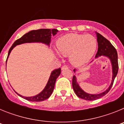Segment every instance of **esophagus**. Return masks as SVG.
<instances>
[{"instance_id":"1","label":"esophagus","mask_w":124,"mask_h":124,"mask_svg":"<svg viewBox=\"0 0 124 124\" xmlns=\"http://www.w3.org/2000/svg\"><path fill=\"white\" fill-rule=\"evenodd\" d=\"M62 70H67L68 69V67L67 66H63V67H62Z\"/></svg>"}]
</instances>
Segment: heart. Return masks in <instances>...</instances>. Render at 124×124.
Returning <instances> with one entry per match:
<instances>
[{"label": "heart", "mask_w": 124, "mask_h": 124, "mask_svg": "<svg viewBox=\"0 0 124 124\" xmlns=\"http://www.w3.org/2000/svg\"><path fill=\"white\" fill-rule=\"evenodd\" d=\"M56 45L60 53L70 55V61L73 65L81 66L93 56L97 41L91 35L70 33L59 38Z\"/></svg>", "instance_id": "heart-1"}]
</instances>
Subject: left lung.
Returning <instances> with one entry per match:
<instances>
[{
  "instance_id": "8db88e82",
  "label": "left lung",
  "mask_w": 124,
  "mask_h": 124,
  "mask_svg": "<svg viewBox=\"0 0 124 124\" xmlns=\"http://www.w3.org/2000/svg\"><path fill=\"white\" fill-rule=\"evenodd\" d=\"M96 35H97V43H98V50L96 53V58H98L101 56H105L109 58V60L111 61L112 66V80L111 84L109 86V88L104 92L100 93V94H90L84 92L80 87L78 83L76 81V78L75 76H74L73 78V81H72L73 90L75 92L76 94L77 95L79 98H81V99L86 101L96 100L107 94L113 85L114 81L117 74L118 70H119L118 56L117 50H116L114 46L110 43V41L107 40L106 38H104L102 35H101V34L96 32ZM74 72L75 73L76 70H74Z\"/></svg>"
}]
</instances>
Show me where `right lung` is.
<instances>
[{
	"label": "right lung",
	"instance_id": "1",
	"mask_svg": "<svg viewBox=\"0 0 124 124\" xmlns=\"http://www.w3.org/2000/svg\"><path fill=\"white\" fill-rule=\"evenodd\" d=\"M58 31L57 29H39L37 30H31L29 31L27 33L25 34L23 36L21 37L20 38L17 40L12 46L10 47L9 51L8 53V56L7 60L8 59V57L11 51L12 50L15 46L18 45L22 44L25 43H33V42H40L45 43L47 45H50V43L51 41V35L54 36V35L56 34V33ZM6 60V63H7ZM61 74V68L56 69L53 71L51 73L50 77L49 78L48 81L47 83L46 86H45V89L40 94L36 95L35 96L32 97H25L22 96L21 95L18 94L17 93V94L23 99L28 100L29 101L33 102H40L45 101L50 97L52 94L53 89L54 87V84L55 82L56 81V79L58 78L60 74Z\"/></svg>",
	"mask_w": 124,
	"mask_h": 124
}]
</instances>
